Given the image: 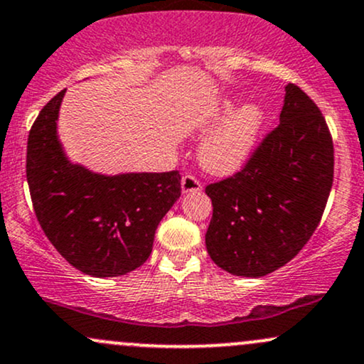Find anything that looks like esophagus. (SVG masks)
<instances>
[{
  "label": "esophagus",
  "mask_w": 364,
  "mask_h": 364,
  "mask_svg": "<svg viewBox=\"0 0 364 364\" xmlns=\"http://www.w3.org/2000/svg\"><path fill=\"white\" fill-rule=\"evenodd\" d=\"M181 185H183V191H185V193H195V191L202 190V181H200V179L191 173H186L185 176H183Z\"/></svg>",
  "instance_id": "obj_1"
}]
</instances>
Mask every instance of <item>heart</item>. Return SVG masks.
I'll use <instances>...</instances> for the list:
<instances>
[{"mask_svg":"<svg viewBox=\"0 0 364 364\" xmlns=\"http://www.w3.org/2000/svg\"><path fill=\"white\" fill-rule=\"evenodd\" d=\"M235 107V102L224 99L214 104L202 119L203 128L214 127ZM265 112L260 104L252 102L237 109L231 118L217 128L200 149V162L214 174H231L246 161L258 139Z\"/></svg>","mask_w":364,"mask_h":364,"instance_id":"obj_1","label":"heart"}]
</instances>
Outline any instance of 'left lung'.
Masks as SVG:
<instances>
[{
	"mask_svg": "<svg viewBox=\"0 0 364 364\" xmlns=\"http://www.w3.org/2000/svg\"><path fill=\"white\" fill-rule=\"evenodd\" d=\"M281 123L231 176L207 185L205 245L232 275L262 277L291 262L318 228L333 183V141L306 92L287 83Z\"/></svg>",
	"mask_w": 364,
	"mask_h": 364,
	"instance_id": "8db88e82",
	"label": "left lung"
}]
</instances>
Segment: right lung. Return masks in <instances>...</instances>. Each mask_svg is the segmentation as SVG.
Masks as SVG:
<instances>
[{
	"instance_id": "1",
	"label": "right lung",
	"mask_w": 364,
	"mask_h": 364,
	"mask_svg": "<svg viewBox=\"0 0 364 364\" xmlns=\"http://www.w3.org/2000/svg\"><path fill=\"white\" fill-rule=\"evenodd\" d=\"M63 95L46 104L28 132L32 207L70 265L92 277H118L147 262L159 223L181 195V174L101 176L70 164L56 135Z\"/></svg>"
}]
</instances>
